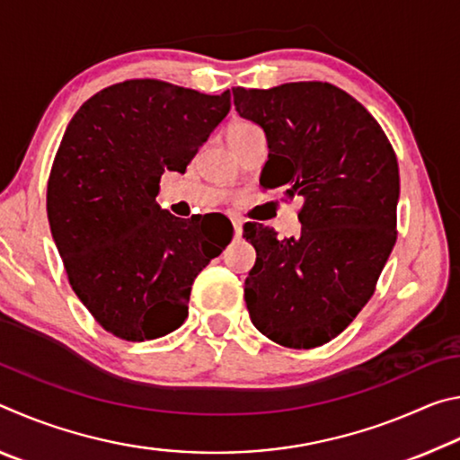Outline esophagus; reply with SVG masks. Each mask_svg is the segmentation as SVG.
I'll use <instances>...</instances> for the list:
<instances>
[{
  "label": "esophagus",
  "mask_w": 460,
  "mask_h": 460,
  "mask_svg": "<svg viewBox=\"0 0 460 460\" xmlns=\"http://www.w3.org/2000/svg\"><path fill=\"white\" fill-rule=\"evenodd\" d=\"M241 231H243V223H241V219H233V233H235V237L241 235Z\"/></svg>",
  "instance_id": "obj_1"
}]
</instances>
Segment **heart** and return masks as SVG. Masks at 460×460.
<instances>
[{
  "mask_svg": "<svg viewBox=\"0 0 460 460\" xmlns=\"http://www.w3.org/2000/svg\"><path fill=\"white\" fill-rule=\"evenodd\" d=\"M255 131H260L255 123L245 121V119H235L229 123L227 129H225V139H227V144L231 146V144L241 142V139H245L247 136L255 134Z\"/></svg>",
  "mask_w": 460,
  "mask_h": 460,
  "instance_id": "obj_1",
  "label": "heart"
}]
</instances>
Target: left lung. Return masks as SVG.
<instances>
[{
    "instance_id": "obj_1",
    "label": "left lung",
    "mask_w": 460,
    "mask_h": 460,
    "mask_svg": "<svg viewBox=\"0 0 460 460\" xmlns=\"http://www.w3.org/2000/svg\"><path fill=\"white\" fill-rule=\"evenodd\" d=\"M233 103L266 131L263 190L302 200L296 237L243 225L258 253L245 279L249 316L278 345L321 347L367 305L392 253L398 158L376 118L331 83L235 87Z\"/></svg>"
}]
</instances>
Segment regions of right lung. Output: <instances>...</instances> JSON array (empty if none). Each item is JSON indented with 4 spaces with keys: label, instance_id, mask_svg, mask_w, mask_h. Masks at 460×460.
Listing matches in <instances>:
<instances>
[{
    "label": "right lung",
    "instance_id": "add662e5",
    "mask_svg": "<svg viewBox=\"0 0 460 460\" xmlns=\"http://www.w3.org/2000/svg\"><path fill=\"white\" fill-rule=\"evenodd\" d=\"M229 109V93L131 79L84 101L62 136L46 190L50 231L68 284L118 339L176 331L194 278L231 241L233 227L213 233L155 202L162 174L184 172Z\"/></svg>",
    "mask_w": 460,
    "mask_h": 460
}]
</instances>
